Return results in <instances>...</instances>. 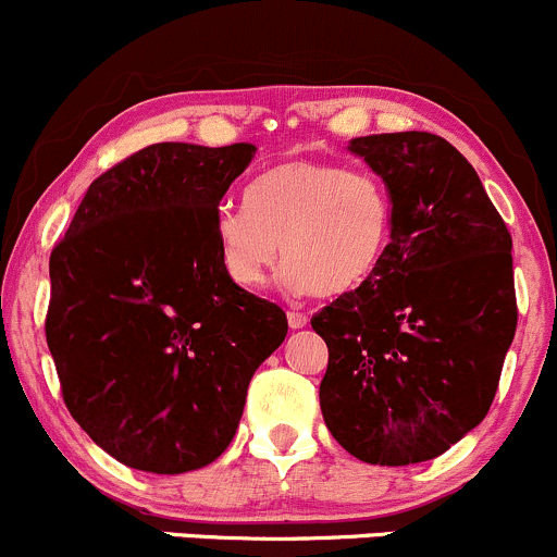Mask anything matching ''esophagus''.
Returning <instances> with one entry per match:
<instances>
[{"label": "esophagus", "instance_id": "34e87169", "mask_svg": "<svg viewBox=\"0 0 557 557\" xmlns=\"http://www.w3.org/2000/svg\"><path fill=\"white\" fill-rule=\"evenodd\" d=\"M286 321H289V326L292 329H305L308 326V315H305V312H286Z\"/></svg>", "mask_w": 557, "mask_h": 557}]
</instances>
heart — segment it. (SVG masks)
I'll return each mask as SVG.
<instances>
[{
  "mask_svg": "<svg viewBox=\"0 0 557 557\" xmlns=\"http://www.w3.org/2000/svg\"><path fill=\"white\" fill-rule=\"evenodd\" d=\"M392 199L366 173L315 160H286L252 181L247 205L215 221L223 271L260 289L284 255L292 292L339 297L371 281L392 242Z\"/></svg>",
  "mask_w": 557,
  "mask_h": 557,
  "instance_id": "heart-1",
  "label": "heart"
}]
</instances>
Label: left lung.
<instances>
[{"label": "left lung", "mask_w": 557, "mask_h": 557, "mask_svg": "<svg viewBox=\"0 0 557 557\" xmlns=\"http://www.w3.org/2000/svg\"><path fill=\"white\" fill-rule=\"evenodd\" d=\"M347 149L384 181L395 218L371 281L310 321L329 347L321 413L358 460L423 463L495 399L518 321L513 242L442 136L371 134Z\"/></svg>", "instance_id": "obj_1"}]
</instances>
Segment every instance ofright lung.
<instances>
[{"mask_svg":"<svg viewBox=\"0 0 557 557\" xmlns=\"http://www.w3.org/2000/svg\"><path fill=\"white\" fill-rule=\"evenodd\" d=\"M255 152L144 147L86 189L49 258L62 397L94 445L136 471L173 476L221 458L249 381L289 329L218 252V205Z\"/></svg>","mask_w":557,"mask_h":557,"instance_id":"1","label":"right lung"}]
</instances>
